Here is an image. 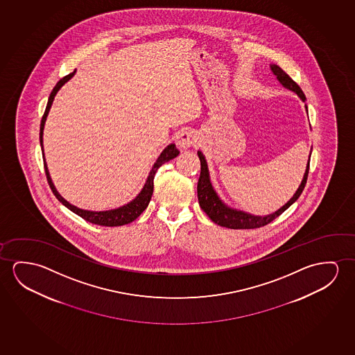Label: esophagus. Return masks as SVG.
Masks as SVG:
<instances>
[{"instance_id": "esophagus-1", "label": "esophagus", "mask_w": 355, "mask_h": 355, "mask_svg": "<svg viewBox=\"0 0 355 355\" xmlns=\"http://www.w3.org/2000/svg\"><path fill=\"white\" fill-rule=\"evenodd\" d=\"M198 137L194 131L186 129L180 132V135L177 137V146L180 148H189L197 142Z\"/></svg>"}]
</instances>
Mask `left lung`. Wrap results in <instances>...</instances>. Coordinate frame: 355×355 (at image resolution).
<instances>
[{"label": "left lung", "mask_w": 355, "mask_h": 355, "mask_svg": "<svg viewBox=\"0 0 355 355\" xmlns=\"http://www.w3.org/2000/svg\"><path fill=\"white\" fill-rule=\"evenodd\" d=\"M270 70L273 72V75L277 76V80L283 85L284 87L288 88L290 91L296 93L300 97L301 101L305 102L306 97L304 92H302V89L299 87V85L286 72L283 71L278 65H270ZM306 110H307V107H306ZM198 157L200 159V177H199V180H198L197 188L199 205L202 207V211L207 214V216L211 218L215 224L224 226V227H227V229L234 230L262 227V226H266L269 223H272L274 218H278L279 215H282L288 207H291L300 197L301 193H302L304 188H305L306 180H307V175H309V169H310V158H309L304 178L301 180L300 186H299L297 191H296V193L290 199L289 202H286L280 209H278L275 213L269 214V215H266V216H256V215H252V214L245 213V211H241V210H237V209L227 207L218 198L216 191H214L211 182H210L207 159H205L204 155L200 151H198Z\"/></svg>", "instance_id": "8db88e82"}]
</instances>
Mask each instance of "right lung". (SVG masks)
Listing matches in <instances>:
<instances>
[{"instance_id": "1", "label": "right lung", "mask_w": 355, "mask_h": 355, "mask_svg": "<svg viewBox=\"0 0 355 355\" xmlns=\"http://www.w3.org/2000/svg\"><path fill=\"white\" fill-rule=\"evenodd\" d=\"M75 72H76V70L71 72V73H69L67 76L62 77L60 81L56 83L54 89L50 93L48 104H46V108H45L43 118H42V123H40V137H40V146H42L43 153L44 125H45L46 116L49 114L50 107H51V104H53V101H54V97L56 96L58 91L65 85L66 82L69 81V80L75 75ZM178 155H180V151L175 148V144L168 145V146L164 148V151L161 153V155L158 156L156 162L153 164V169H151L150 173H148L146 183H145V186L142 188L141 191L137 194V197L135 198V199H132L130 202L123 205V207H118V209H113V210H107V211H89V210H83V209H80V207H75V205L70 204V202L65 200L64 198L61 197L60 194H59V191H56L54 183H53V180L50 178L49 169H48V166H46V162H45V157H44V168H45L46 180H48V183H49L50 188H51V191L54 193L55 197H56V199H58L62 205H65L67 209H70L72 213L77 214L78 216L85 218L88 223H92V224L94 225H101V226H121V225L130 224V223H132V221H134L135 218H139V216L141 215L142 211L148 207V202H150L151 197H153V178H155V175H156L157 169L159 168L162 164L171 161L172 158L177 157Z\"/></svg>"}]
</instances>
